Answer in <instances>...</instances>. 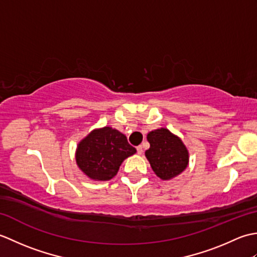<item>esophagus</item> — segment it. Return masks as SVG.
<instances>
[{
	"mask_svg": "<svg viewBox=\"0 0 257 257\" xmlns=\"http://www.w3.org/2000/svg\"><path fill=\"white\" fill-rule=\"evenodd\" d=\"M137 152H138V155H143V152H144V147L143 146H138L137 147Z\"/></svg>",
	"mask_w": 257,
	"mask_h": 257,
	"instance_id": "1",
	"label": "esophagus"
}]
</instances>
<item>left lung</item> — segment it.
<instances>
[{
  "label": "left lung",
  "instance_id": "obj_1",
  "mask_svg": "<svg viewBox=\"0 0 257 257\" xmlns=\"http://www.w3.org/2000/svg\"><path fill=\"white\" fill-rule=\"evenodd\" d=\"M150 148L146 157L152 170L162 180H170L184 171L189 163V151L182 140L166 128L147 135Z\"/></svg>",
  "mask_w": 257,
  "mask_h": 257
}]
</instances>
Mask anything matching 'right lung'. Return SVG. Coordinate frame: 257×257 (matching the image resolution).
<instances>
[{
  "label": "right lung",
  "instance_id": "add662e5",
  "mask_svg": "<svg viewBox=\"0 0 257 257\" xmlns=\"http://www.w3.org/2000/svg\"><path fill=\"white\" fill-rule=\"evenodd\" d=\"M125 136L111 127L95 129L80 141L76 162L87 177L108 181L116 176L122 161L136 154Z\"/></svg>",
  "mask_w": 257,
  "mask_h": 257
}]
</instances>
